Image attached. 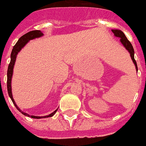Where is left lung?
Listing matches in <instances>:
<instances>
[{
    "instance_id": "8db88e82",
    "label": "left lung",
    "mask_w": 146,
    "mask_h": 146,
    "mask_svg": "<svg viewBox=\"0 0 146 146\" xmlns=\"http://www.w3.org/2000/svg\"><path fill=\"white\" fill-rule=\"evenodd\" d=\"M112 32L114 33V35L116 36V37H119L120 38V41L122 43V45L125 46V48L130 53L131 58L132 59L133 61L134 64L135 66V69L138 71V66H137V63L135 59V57H134V54H135V52H134V48L132 45L131 44V42L128 40V38H126L125 35L123 33V32H121V30H118V29H112L111 30Z\"/></svg>"
}]
</instances>
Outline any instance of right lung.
I'll return each mask as SVG.
<instances>
[{
	"label": "right lung",
	"mask_w": 146,
	"mask_h": 146,
	"mask_svg": "<svg viewBox=\"0 0 146 146\" xmlns=\"http://www.w3.org/2000/svg\"><path fill=\"white\" fill-rule=\"evenodd\" d=\"M43 33L39 30H34V31H31V32H28L26 34H25L24 35H22L18 41L17 42L15 46L13 47L12 52H11V62L9 63V66H8V69H7V92H8V95L11 98V100H12L13 104H15V106L16 107V108L18 109L19 111L21 112V114H23L25 116H28V117H32V118H44V117H49L53 116L55 113L57 111V109L53 111L52 114H48L47 116H42V117H39V116H34V115H29L27 113H25L21 111V109L19 108L17 104L15 102L14 100V98L12 97V93H11V78H12V74H13V69H14V66H15V63L16 57H17V55L19 52L21 51V49L23 48L24 46L26 45L29 41L32 39H34L35 38H39L41 36H42Z\"/></svg>",
	"instance_id": "add662e5"
}]
</instances>
